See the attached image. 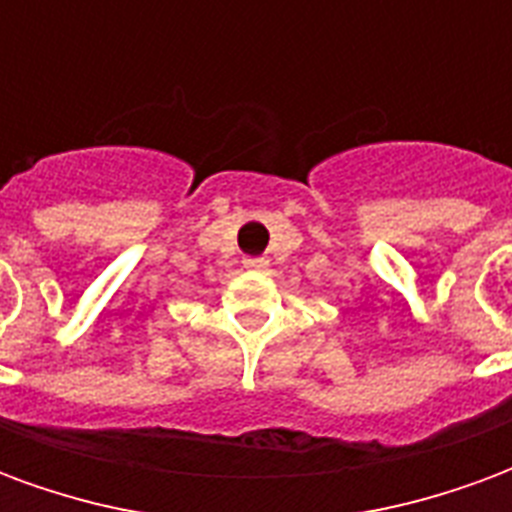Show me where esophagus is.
Wrapping results in <instances>:
<instances>
[{"instance_id": "1", "label": "esophagus", "mask_w": 512, "mask_h": 512, "mask_svg": "<svg viewBox=\"0 0 512 512\" xmlns=\"http://www.w3.org/2000/svg\"><path fill=\"white\" fill-rule=\"evenodd\" d=\"M245 267H253V270H262V267H267V262H264V259H245Z\"/></svg>"}]
</instances>
